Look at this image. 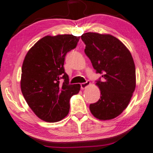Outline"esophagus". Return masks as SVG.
<instances>
[{
  "label": "esophagus",
  "mask_w": 153,
  "mask_h": 153,
  "mask_svg": "<svg viewBox=\"0 0 153 153\" xmlns=\"http://www.w3.org/2000/svg\"><path fill=\"white\" fill-rule=\"evenodd\" d=\"M90 81H89V80H87L86 82H84V83H81V84H80L81 88H82V89L86 88L87 87L90 85Z\"/></svg>",
  "instance_id": "1"
}]
</instances>
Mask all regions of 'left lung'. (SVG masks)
<instances>
[{
  "label": "left lung",
  "instance_id": "obj_1",
  "mask_svg": "<svg viewBox=\"0 0 153 153\" xmlns=\"http://www.w3.org/2000/svg\"><path fill=\"white\" fill-rule=\"evenodd\" d=\"M85 53L97 73L104 78L97 81L100 99L90 104L94 117L109 120L121 114L128 105L136 88V68L126 46L110 34L87 32L81 36Z\"/></svg>",
  "mask_w": 153,
  "mask_h": 153
}]
</instances>
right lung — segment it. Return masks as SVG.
Instances as JSON below:
<instances>
[{"label": "right lung", "instance_id": "right-lung-1", "mask_svg": "<svg viewBox=\"0 0 153 153\" xmlns=\"http://www.w3.org/2000/svg\"><path fill=\"white\" fill-rule=\"evenodd\" d=\"M79 39L72 34L46 36L25 56L21 90L29 107L43 121L56 122L66 117L71 97L80 91V84H69L63 68L65 55L76 47Z\"/></svg>", "mask_w": 153, "mask_h": 153}]
</instances>
